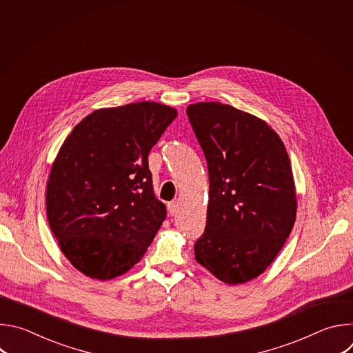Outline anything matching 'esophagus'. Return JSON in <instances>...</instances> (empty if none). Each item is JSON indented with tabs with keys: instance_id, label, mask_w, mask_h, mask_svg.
<instances>
[{
	"instance_id": "obj_1",
	"label": "esophagus",
	"mask_w": 353,
	"mask_h": 353,
	"mask_svg": "<svg viewBox=\"0 0 353 353\" xmlns=\"http://www.w3.org/2000/svg\"><path fill=\"white\" fill-rule=\"evenodd\" d=\"M168 210H169L170 215H174L177 212V210H179V203H177V201H172V203H169Z\"/></svg>"
}]
</instances>
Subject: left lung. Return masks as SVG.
I'll list each match as a JSON object with an SVG mask.
<instances>
[{
    "instance_id": "8db88e82",
    "label": "left lung",
    "mask_w": 353,
    "mask_h": 353,
    "mask_svg": "<svg viewBox=\"0 0 353 353\" xmlns=\"http://www.w3.org/2000/svg\"><path fill=\"white\" fill-rule=\"evenodd\" d=\"M187 116L210 176L195 260L226 283L248 282L274 261L296 219L285 145L265 121L229 105H190Z\"/></svg>"
}]
</instances>
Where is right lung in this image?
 I'll use <instances>...</instances> for the list:
<instances>
[{"instance_id": "obj_1", "label": "right lung", "mask_w": 353, "mask_h": 353, "mask_svg": "<svg viewBox=\"0 0 353 353\" xmlns=\"http://www.w3.org/2000/svg\"><path fill=\"white\" fill-rule=\"evenodd\" d=\"M176 117L154 102L100 109L64 141L48 176L47 219L82 274L123 275L152 243L166 207L154 195L148 155Z\"/></svg>"}]
</instances>
